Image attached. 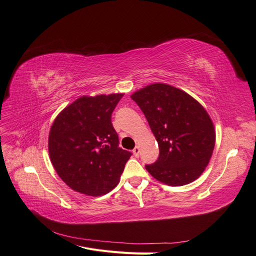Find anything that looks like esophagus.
Returning a JSON list of instances; mask_svg holds the SVG:
<instances>
[{"mask_svg": "<svg viewBox=\"0 0 256 256\" xmlns=\"http://www.w3.org/2000/svg\"><path fill=\"white\" fill-rule=\"evenodd\" d=\"M132 152H134V154L136 157H138V156H140V148H138V146H136V147H134V150H132Z\"/></svg>", "mask_w": 256, "mask_h": 256, "instance_id": "obj_1", "label": "esophagus"}]
</instances>
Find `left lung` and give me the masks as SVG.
<instances>
[{
	"mask_svg": "<svg viewBox=\"0 0 256 256\" xmlns=\"http://www.w3.org/2000/svg\"><path fill=\"white\" fill-rule=\"evenodd\" d=\"M140 106L159 146V157L145 168L157 180L184 186L204 172L216 134L208 113L194 98L171 85H148L131 96Z\"/></svg>",
	"mask_w": 256,
	"mask_h": 256,
	"instance_id": "1",
	"label": "left lung"
}]
</instances>
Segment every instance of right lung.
<instances>
[{
	"mask_svg": "<svg viewBox=\"0 0 256 256\" xmlns=\"http://www.w3.org/2000/svg\"><path fill=\"white\" fill-rule=\"evenodd\" d=\"M122 94L81 97L54 120L49 154L66 184L83 194L99 196L118 184L132 152L120 148L111 115Z\"/></svg>",
	"mask_w": 256,
	"mask_h": 256,
	"instance_id": "obj_1",
	"label": "right lung"
}]
</instances>
